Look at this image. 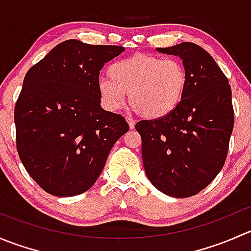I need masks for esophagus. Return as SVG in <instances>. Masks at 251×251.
<instances>
[{"mask_svg":"<svg viewBox=\"0 0 251 251\" xmlns=\"http://www.w3.org/2000/svg\"><path fill=\"white\" fill-rule=\"evenodd\" d=\"M126 121L128 123V126H130L131 130H133V128H135V125H136V121L133 120L132 118H130V116H127V118H126Z\"/></svg>","mask_w":251,"mask_h":251,"instance_id":"esophagus-1","label":"esophagus"}]
</instances>
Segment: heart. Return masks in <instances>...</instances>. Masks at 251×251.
I'll return each instance as SVG.
<instances>
[{
	"mask_svg": "<svg viewBox=\"0 0 251 251\" xmlns=\"http://www.w3.org/2000/svg\"><path fill=\"white\" fill-rule=\"evenodd\" d=\"M109 77L98 81V93L109 110L120 109L127 93L131 104L147 119L170 115L181 104L188 87L183 63L153 54L137 53L113 63Z\"/></svg>",
	"mask_w": 251,
	"mask_h": 251,
	"instance_id": "1",
	"label": "heart"
}]
</instances>
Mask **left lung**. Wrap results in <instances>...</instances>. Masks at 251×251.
Wrapping results in <instances>:
<instances>
[{"mask_svg": "<svg viewBox=\"0 0 251 251\" xmlns=\"http://www.w3.org/2000/svg\"><path fill=\"white\" fill-rule=\"evenodd\" d=\"M156 50L181 58L188 87L170 115L136 124L142 160L156 189L187 198L203 191L224 168L234 124L231 86L214 58L198 45L182 42Z\"/></svg>", "mask_w": 251, "mask_h": 251, "instance_id": "1", "label": "left lung"}]
</instances>
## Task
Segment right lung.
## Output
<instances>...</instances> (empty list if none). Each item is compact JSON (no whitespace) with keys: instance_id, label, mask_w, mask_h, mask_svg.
Here are the masks:
<instances>
[{"instance_id":"1","label":"right lung","mask_w":251,"mask_h":251,"mask_svg":"<svg viewBox=\"0 0 251 251\" xmlns=\"http://www.w3.org/2000/svg\"><path fill=\"white\" fill-rule=\"evenodd\" d=\"M124 50L67 40L25 75L14 109L17 149L47 193L74 197L90 189L128 131L120 114L100 107L98 93L100 72Z\"/></svg>"}]
</instances>
